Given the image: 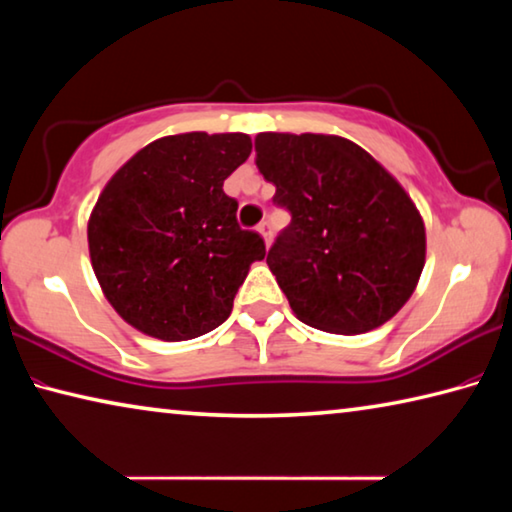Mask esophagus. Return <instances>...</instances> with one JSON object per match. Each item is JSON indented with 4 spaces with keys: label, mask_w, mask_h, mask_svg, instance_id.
Listing matches in <instances>:
<instances>
[{
    "label": "esophagus",
    "mask_w": 512,
    "mask_h": 512,
    "mask_svg": "<svg viewBox=\"0 0 512 512\" xmlns=\"http://www.w3.org/2000/svg\"><path fill=\"white\" fill-rule=\"evenodd\" d=\"M257 232L259 235H262V239H264V244H266V248L271 246V241H273V232H271V223H259V228H257Z\"/></svg>",
    "instance_id": "1"
}]
</instances>
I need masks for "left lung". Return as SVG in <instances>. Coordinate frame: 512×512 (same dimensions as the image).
<instances>
[{
	"label": "left lung",
	"instance_id": "left-lung-1",
	"mask_svg": "<svg viewBox=\"0 0 512 512\" xmlns=\"http://www.w3.org/2000/svg\"><path fill=\"white\" fill-rule=\"evenodd\" d=\"M255 151L291 212L266 264L296 318L345 336L391 320L427 257L422 214L393 173L339 135L259 133Z\"/></svg>",
	"mask_w": 512,
	"mask_h": 512
}]
</instances>
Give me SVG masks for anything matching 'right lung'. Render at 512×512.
Returning <instances> with one entry per match:
<instances>
[{"label": "right lung", "mask_w": 512, "mask_h": 512, "mask_svg": "<svg viewBox=\"0 0 512 512\" xmlns=\"http://www.w3.org/2000/svg\"><path fill=\"white\" fill-rule=\"evenodd\" d=\"M250 151L246 133L167 135L103 187L88 221L90 262L103 296L137 332L189 341L230 316L250 264L266 255L223 192Z\"/></svg>", "instance_id": "1"}]
</instances>
